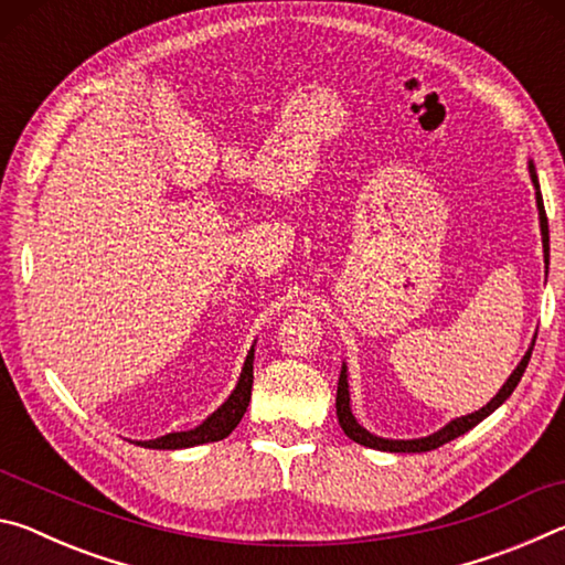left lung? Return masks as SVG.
Instances as JSON below:
<instances>
[{
    "label": "left lung",
    "mask_w": 565,
    "mask_h": 565,
    "mask_svg": "<svg viewBox=\"0 0 565 565\" xmlns=\"http://www.w3.org/2000/svg\"><path fill=\"white\" fill-rule=\"evenodd\" d=\"M531 179L535 184V204H539V216H541V234H543V254H546V266H548V218H546V209H543V196L539 191V177H535V169L531 164ZM531 351H533V343L531 349L525 351V356L521 359L519 366H515L513 374L505 381L503 388L495 394L489 404H486L481 411H476V414H468L461 416L448 424L441 431L434 434V436H426V438H414V441H388V438H379L374 434H369L366 428H361L356 424V418H353L351 408H349V381H347V366L341 369V376H339V391H337V416H339V424L343 428V434H347L351 441H356L361 446H369V448H379V451H394V454H424V451H434V448L444 446L448 441H454L466 431H471L476 424H481V420L493 414L495 408H499L505 398L513 394V388L519 386V381L523 376L525 366H529L531 361Z\"/></svg>",
    "instance_id": "left-lung-1"
}]
</instances>
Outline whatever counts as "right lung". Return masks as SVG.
I'll list each match as a JSON object with an SVG mask.
<instances>
[{"mask_svg":"<svg viewBox=\"0 0 565 565\" xmlns=\"http://www.w3.org/2000/svg\"><path fill=\"white\" fill-rule=\"evenodd\" d=\"M252 384H254V349L248 351L244 361L242 379L234 388V394L226 398V404L216 411V414L209 416L202 426H196L194 431H179V434H167L154 441H141L145 448H189L209 441H222L228 434L234 431L238 420L246 414L248 401H252Z\"/></svg>","mask_w":565,"mask_h":565,"instance_id":"add662e5","label":"right lung"}]
</instances>
